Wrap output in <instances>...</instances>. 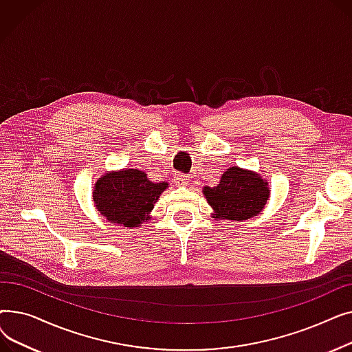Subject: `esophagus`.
Returning <instances> with one entry per match:
<instances>
[{
    "label": "esophagus",
    "mask_w": 352,
    "mask_h": 352,
    "mask_svg": "<svg viewBox=\"0 0 352 352\" xmlns=\"http://www.w3.org/2000/svg\"><path fill=\"white\" fill-rule=\"evenodd\" d=\"M174 182L177 184L178 187H182V186H187V184L190 182V178L187 175H182V174H175L174 175Z\"/></svg>",
    "instance_id": "1"
}]
</instances>
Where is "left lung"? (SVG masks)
Returning a JSON list of instances; mask_svg holds the SVG:
<instances>
[{"label": "left lung", "instance_id": "left-lung-1", "mask_svg": "<svg viewBox=\"0 0 352 352\" xmlns=\"http://www.w3.org/2000/svg\"><path fill=\"white\" fill-rule=\"evenodd\" d=\"M214 210L212 218L244 221L260 214L270 198L268 182L254 171L231 166L217 187L202 190Z\"/></svg>", "mask_w": 352, "mask_h": 352}]
</instances>
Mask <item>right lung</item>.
<instances>
[{"instance_id":"right-lung-1","label":"right lung","mask_w":352,"mask_h":352,"mask_svg":"<svg viewBox=\"0 0 352 352\" xmlns=\"http://www.w3.org/2000/svg\"><path fill=\"white\" fill-rule=\"evenodd\" d=\"M168 182H153L141 170L107 173L94 186L96 207L108 223L137 227L150 219V212Z\"/></svg>"}]
</instances>
